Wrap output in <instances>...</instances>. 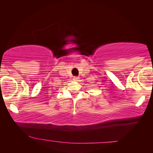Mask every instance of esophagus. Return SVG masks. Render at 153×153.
Returning a JSON list of instances; mask_svg holds the SVG:
<instances>
[{"instance_id": "esophagus-1", "label": "esophagus", "mask_w": 153, "mask_h": 153, "mask_svg": "<svg viewBox=\"0 0 153 153\" xmlns=\"http://www.w3.org/2000/svg\"><path fill=\"white\" fill-rule=\"evenodd\" d=\"M79 76H74V81H79Z\"/></svg>"}]
</instances>
